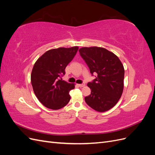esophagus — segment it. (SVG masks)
<instances>
[{
    "instance_id": "34e87169",
    "label": "esophagus",
    "mask_w": 155,
    "mask_h": 155,
    "mask_svg": "<svg viewBox=\"0 0 155 155\" xmlns=\"http://www.w3.org/2000/svg\"><path fill=\"white\" fill-rule=\"evenodd\" d=\"M78 85L79 87H83L85 86V83H83L81 84H78Z\"/></svg>"
}]
</instances>
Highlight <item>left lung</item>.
I'll return each mask as SVG.
<instances>
[{"mask_svg":"<svg viewBox=\"0 0 155 155\" xmlns=\"http://www.w3.org/2000/svg\"><path fill=\"white\" fill-rule=\"evenodd\" d=\"M79 54L90 69L97 74L88 83L91 94L85 97L87 104L98 112H105L113 107L122 94L125 70L119 58L105 48L83 47Z\"/></svg>","mask_w":155,"mask_h":155,"instance_id":"left-lung-1","label":"left lung"}]
</instances>
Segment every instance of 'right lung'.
I'll use <instances>...</instances> for the list:
<instances>
[{
	"mask_svg": "<svg viewBox=\"0 0 155 155\" xmlns=\"http://www.w3.org/2000/svg\"><path fill=\"white\" fill-rule=\"evenodd\" d=\"M78 46L51 49L37 60L31 74L33 90L45 107L58 110L68 104L74 84L62 79L65 68L76 55Z\"/></svg>",
	"mask_w": 155,
	"mask_h": 155,
	"instance_id": "right-lung-1",
	"label": "right lung"
}]
</instances>
